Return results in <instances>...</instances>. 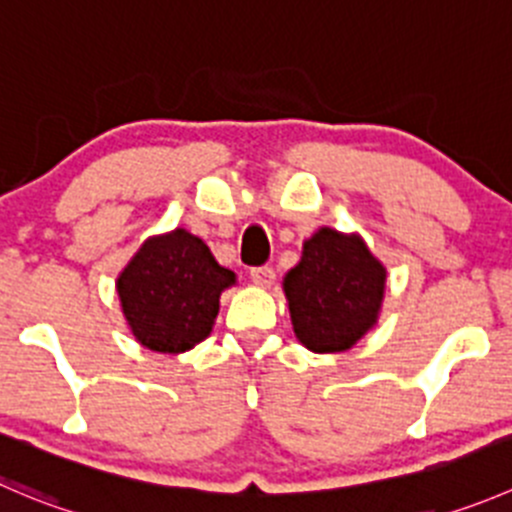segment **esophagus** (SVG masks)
<instances>
[{"mask_svg": "<svg viewBox=\"0 0 512 512\" xmlns=\"http://www.w3.org/2000/svg\"><path fill=\"white\" fill-rule=\"evenodd\" d=\"M250 280L255 282L257 287H270L275 282V270L272 267H252Z\"/></svg>", "mask_w": 512, "mask_h": 512, "instance_id": "obj_1", "label": "esophagus"}]
</instances>
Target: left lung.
<instances>
[{"label":"left lung","instance_id":"left-lung-1","mask_svg":"<svg viewBox=\"0 0 512 512\" xmlns=\"http://www.w3.org/2000/svg\"><path fill=\"white\" fill-rule=\"evenodd\" d=\"M388 267L357 232L320 227L282 280L292 332L312 352H345L380 320Z\"/></svg>","mask_w":512,"mask_h":512}]
</instances>
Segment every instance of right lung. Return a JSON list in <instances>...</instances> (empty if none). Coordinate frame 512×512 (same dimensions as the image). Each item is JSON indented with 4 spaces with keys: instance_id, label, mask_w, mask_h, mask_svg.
<instances>
[{
    "instance_id": "obj_1",
    "label": "right lung",
    "mask_w": 512,
    "mask_h": 512,
    "mask_svg": "<svg viewBox=\"0 0 512 512\" xmlns=\"http://www.w3.org/2000/svg\"><path fill=\"white\" fill-rule=\"evenodd\" d=\"M232 285L235 272L185 227L147 237L114 282L132 337L162 355H180L210 337L220 295Z\"/></svg>"
}]
</instances>
